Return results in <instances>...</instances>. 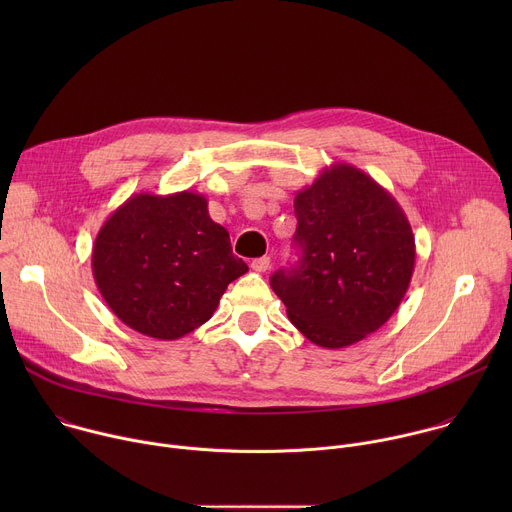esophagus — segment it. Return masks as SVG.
Segmentation results:
<instances>
[{
    "mask_svg": "<svg viewBox=\"0 0 512 512\" xmlns=\"http://www.w3.org/2000/svg\"><path fill=\"white\" fill-rule=\"evenodd\" d=\"M269 265H271V259H269V257H259V259H253V261H251V269L257 271V273L267 271Z\"/></svg>",
    "mask_w": 512,
    "mask_h": 512,
    "instance_id": "esophagus-1",
    "label": "esophagus"
}]
</instances>
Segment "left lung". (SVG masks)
Instances as JSON below:
<instances>
[{"instance_id": "left-lung-1", "label": "left lung", "mask_w": 512, "mask_h": 512, "mask_svg": "<svg viewBox=\"0 0 512 512\" xmlns=\"http://www.w3.org/2000/svg\"><path fill=\"white\" fill-rule=\"evenodd\" d=\"M300 261L271 275L289 322L322 348L377 332L403 302L415 237L399 202L369 174L332 164L296 194Z\"/></svg>"}]
</instances>
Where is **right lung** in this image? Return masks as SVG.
Listing matches in <instances>:
<instances>
[{
    "label": "right lung",
    "mask_w": 512,
    "mask_h": 512,
    "mask_svg": "<svg viewBox=\"0 0 512 512\" xmlns=\"http://www.w3.org/2000/svg\"><path fill=\"white\" fill-rule=\"evenodd\" d=\"M91 265L111 312L158 340L208 322L229 283L249 271L206 198L190 190L127 198L97 233Z\"/></svg>",
    "instance_id": "right-lung-1"
}]
</instances>
